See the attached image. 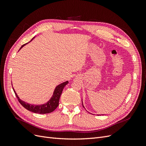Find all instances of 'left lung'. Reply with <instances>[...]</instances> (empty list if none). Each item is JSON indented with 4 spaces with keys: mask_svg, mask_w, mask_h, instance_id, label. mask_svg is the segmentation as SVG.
<instances>
[{
    "mask_svg": "<svg viewBox=\"0 0 146 146\" xmlns=\"http://www.w3.org/2000/svg\"><path fill=\"white\" fill-rule=\"evenodd\" d=\"M82 105H83V103H82ZM83 107H84V106H83Z\"/></svg>",
    "mask_w": 146,
    "mask_h": 146,
    "instance_id": "obj_1",
    "label": "left lung"
}]
</instances>
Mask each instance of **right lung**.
Here are the masks:
<instances>
[{"label":"right lung","mask_w":146,"mask_h":146,"mask_svg":"<svg viewBox=\"0 0 146 146\" xmlns=\"http://www.w3.org/2000/svg\"><path fill=\"white\" fill-rule=\"evenodd\" d=\"M25 44H27V43L22 46L20 48V49ZM68 83V81H66L64 83L60 84L59 85H58L56 87L51 99L48 100L46 104L39 105L29 104L27 103H25V102L23 100H21L19 99L18 96L17 95L16 91L14 90V88H13V89L15 92L17 100H18V101L19 102V103L23 105L25 109H27V110H29V111H30L35 113L46 114V113H52V111H54V110L57 108V107H58L59 105V100H60V96L61 93H62V91L64 89V86L67 85Z\"/></svg>","instance_id":"1"}]
</instances>
